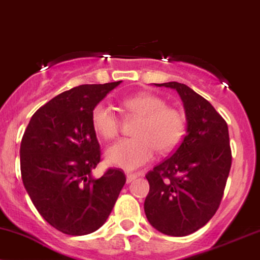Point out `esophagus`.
<instances>
[{
    "mask_svg": "<svg viewBox=\"0 0 260 260\" xmlns=\"http://www.w3.org/2000/svg\"><path fill=\"white\" fill-rule=\"evenodd\" d=\"M137 174H134V173H129L126 175V181L127 182H131V181H134V180H136L137 179Z\"/></svg>",
    "mask_w": 260,
    "mask_h": 260,
    "instance_id": "1",
    "label": "esophagus"
}]
</instances>
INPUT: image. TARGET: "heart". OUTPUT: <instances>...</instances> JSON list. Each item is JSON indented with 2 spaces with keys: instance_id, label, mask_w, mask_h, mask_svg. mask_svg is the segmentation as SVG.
<instances>
[{
  "instance_id": "b5f03b06",
  "label": "heart",
  "mask_w": 260,
  "mask_h": 260,
  "mask_svg": "<svg viewBox=\"0 0 260 260\" xmlns=\"http://www.w3.org/2000/svg\"><path fill=\"white\" fill-rule=\"evenodd\" d=\"M121 106L129 115L139 117L135 137L124 139L111 146L107 159L115 167L133 170L153 158L157 148L169 152L181 141L185 131V118L179 109L166 106L163 99L155 94L141 92L124 97ZM93 129L101 137L113 140L118 137L121 120L112 107L97 103L91 112Z\"/></svg>"
}]
</instances>
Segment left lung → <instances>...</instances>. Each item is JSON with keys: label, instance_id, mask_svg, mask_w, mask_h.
I'll return each mask as SVG.
<instances>
[{"label": "left lung", "instance_id": "obj_1", "mask_svg": "<svg viewBox=\"0 0 260 260\" xmlns=\"http://www.w3.org/2000/svg\"><path fill=\"white\" fill-rule=\"evenodd\" d=\"M178 91L187 131L172 155L146 174L149 192L145 213L149 224L169 236H187L218 210L230 173L229 129L224 118L187 85L154 84Z\"/></svg>", "mask_w": 260, "mask_h": 260}]
</instances>
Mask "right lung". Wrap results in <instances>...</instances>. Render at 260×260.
Instances as JSON below:
<instances>
[{
    "label": "right lung",
    "mask_w": 260,
    "mask_h": 260,
    "mask_svg": "<svg viewBox=\"0 0 260 260\" xmlns=\"http://www.w3.org/2000/svg\"><path fill=\"white\" fill-rule=\"evenodd\" d=\"M121 81L80 85L59 93L34 113L20 143V172L34 206L60 233L81 236L105 224L126 182L109 168L91 173L101 148L91 112Z\"/></svg>",
    "instance_id": "add662e5"
}]
</instances>
